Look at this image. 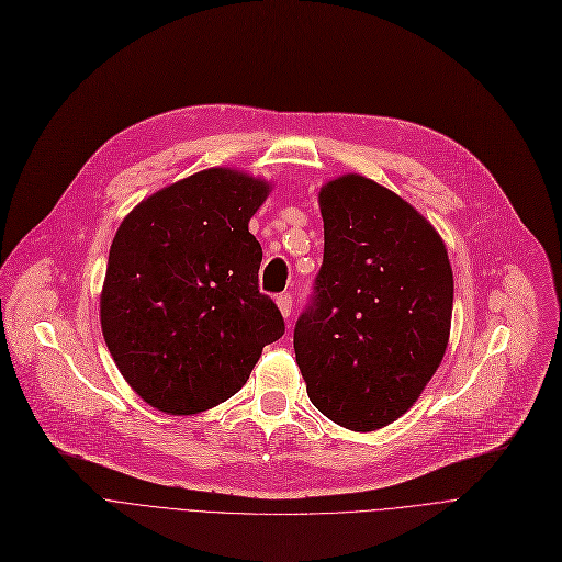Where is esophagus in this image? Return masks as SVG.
Returning <instances> with one entry per match:
<instances>
[{"mask_svg":"<svg viewBox=\"0 0 562 562\" xmlns=\"http://www.w3.org/2000/svg\"><path fill=\"white\" fill-rule=\"evenodd\" d=\"M276 303H278V307H280V312H282V316L286 318V316H291V296L289 293H280V296L276 299Z\"/></svg>","mask_w":562,"mask_h":562,"instance_id":"1","label":"esophagus"}]
</instances>
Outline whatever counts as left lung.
<instances>
[{
	"mask_svg": "<svg viewBox=\"0 0 562 562\" xmlns=\"http://www.w3.org/2000/svg\"><path fill=\"white\" fill-rule=\"evenodd\" d=\"M318 204L323 263L293 348L314 407L369 432L405 415L445 358L453 271L435 227L362 175L328 182Z\"/></svg>",
	"mask_w": 562,
	"mask_h": 562,
	"instance_id": "8db88e82",
	"label": "left lung"
}]
</instances>
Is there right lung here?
Here are the masks:
<instances>
[{"label":"right lung","mask_w":562,"mask_h":562,"mask_svg":"<svg viewBox=\"0 0 562 562\" xmlns=\"http://www.w3.org/2000/svg\"><path fill=\"white\" fill-rule=\"evenodd\" d=\"M266 195L250 175L210 168L143 200L113 236L104 341L130 387L168 415L234 396L261 348L284 335L259 291L261 246L248 232Z\"/></svg>","instance_id":"add662e5"}]
</instances>
